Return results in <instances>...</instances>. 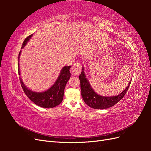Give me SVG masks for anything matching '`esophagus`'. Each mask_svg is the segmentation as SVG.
<instances>
[{
  "mask_svg": "<svg viewBox=\"0 0 151 151\" xmlns=\"http://www.w3.org/2000/svg\"><path fill=\"white\" fill-rule=\"evenodd\" d=\"M81 68L82 65L80 63L77 62L75 63L74 65L72 67V72L73 73V74L74 75H79L80 73L81 72Z\"/></svg>",
  "mask_w": 151,
  "mask_h": 151,
  "instance_id": "1",
  "label": "esophagus"
}]
</instances>
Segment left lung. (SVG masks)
Wrapping results in <instances>:
<instances>
[{"mask_svg": "<svg viewBox=\"0 0 151 151\" xmlns=\"http://www.w3.org/2000/svg\"><path fill=\"white\" fill-rule=\"evenodd\" d=\"M79 78L81 83V95L85 103L91 108L98 109L110 108L119 102L126 94L131 83L130 82L126 89L120 94L111 97H105L97 94L91 88L84 74V68H83V71L80 74Z\"/></svg>", "mask_w": 151, "mask_h": 151, "instance_id": "obj_1", "label": "left lung"}]
</instances>
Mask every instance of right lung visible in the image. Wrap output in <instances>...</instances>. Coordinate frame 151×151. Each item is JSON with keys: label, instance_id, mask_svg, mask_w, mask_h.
Masks as SVG:
<instances>
[{"label": "right lung", "instance_id": "1", "mask_svg": "<svg viewBox=\"0 0 151 151\" xmlns=\"http://www.w3.org/2000/svg\"><path fill=\"white\" fill-rule=\"evenodd\" d=\"M31 36L32 35H29L25 39L22 43L21 48H24ZM20 54L21 51L19 53L18 59L19 58ZM70 68V66L63 67L55 84L49 89L43 93H36L28 89L22 83V81L19 77L22 88L31 101L38 106L45 108L55 107L60 104L63 100L65 85L70 77V72L69 71ZM18 74L20 76L19 60H18Z\"/></svg>", "mask_w": 151, "mask_h": 151}]
</instances>
